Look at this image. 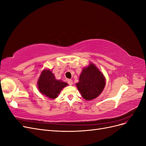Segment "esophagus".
<instances>
[{"instance_id":"esophagus-1","label":"esophagus","mask_w":146,"mask_h":146,"mask_svg":"<svg viewBox=\"0 0 146 146\" xmlns=\"http://www.w3.org/2000/svg\"><path fill=\"white\" fill-rule=\"evenodd\" d=\"M68 83L69 85H72L73 84V82H72V80H71V79H68Z\"/></svg>"}]
</instances>
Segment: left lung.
I'll list each match as a JSON object with an SVG mask.
<instances>
[{
	"label": "left lung",
	"mask_w": 146,
	"mask_h": 146,
	"mask_svg": "<svg viewBox=\"0 0 146 146\" xmlns=\"http://www.w3.org/2000/svg\"><path fill=\"white\" fill-rule=\"evenodd\" d=\"M76 85L84 99L92 100L102 92L105 86V79L96 66L91 63L82 70L79 82Z\"/></svg>",
	"instance_id": "obj_1"
}]
</instances>
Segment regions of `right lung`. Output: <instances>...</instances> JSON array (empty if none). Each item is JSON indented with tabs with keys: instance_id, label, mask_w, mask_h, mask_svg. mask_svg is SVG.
Segmentation results:
<instances>
[{
	"instance_id": "right-lung-1",
	"label": "right lung",
	"mask_w": 146,
	"mask_h": 146,
	"mask_svg": "<svg viewBox=\"0 0 146 146\" xmlns=\"http://www.w3.org/2000/svg\"><path fill=\"white\" fill-rule=\"evenodd\" d=\"M68 85V83L57 80L50 70H43L38 82V87L41 93L50 99H55L61 90Z\"/></svg>"
}]
</instances>
